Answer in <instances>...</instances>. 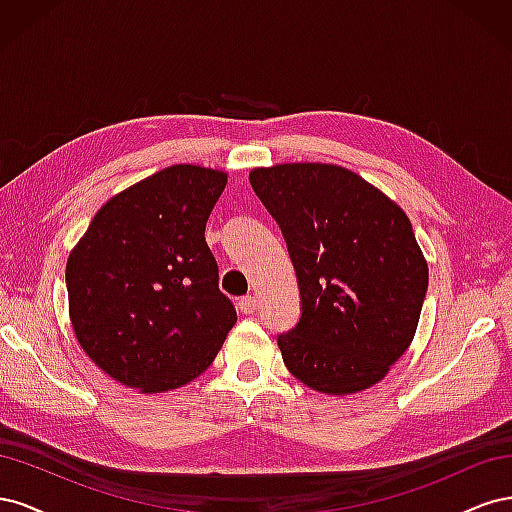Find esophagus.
I'll return each mask as SVG.
<instances>
[{
  "mask_svg": "<svg viewBox=\"0 0 512 512\" xmlns=\"http://www.w3.org/2000/svg\"><path fill=\"white\" fill-rule=\"evenodd\" d=\"M239 309L243 314H254L256 312V307H258V301H256V297H252V294H247V297H241L239 299Z\"/></svg>",
  "mask_w": 512,
  "mask_h": 512,
  "instance_id": "esophagus-1",
  "label": "esophagus"
}]
</instances>
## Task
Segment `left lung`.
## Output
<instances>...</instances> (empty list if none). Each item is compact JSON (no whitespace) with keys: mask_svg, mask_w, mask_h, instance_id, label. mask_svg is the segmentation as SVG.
I'll return each instance as SVG.
<instances>
[{"mask_svg":"<svg viewBox=\"0 0 512 512\" xmlns=\"http://www.w3.org/2000/svg\"><path fill=\"white\" fill-rule=\"evenodd\" d=\"M250 183L280 224L299 280L301 320L277 337L284 365L318 393L369 389L412 344L427 292L408 215L337 164L260 166Z\"/></svg>","mask_w":512,"mask_h":512,"instance_id":"8db88e82","label":"left lung"}]
</instances>
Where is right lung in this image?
I'll list each match as a JSON object with an SVG mask.
<instances>
[{
	"label": "right lung",
	"instance_id": "1",
	"mask_svg": "<svg viewBox=\"0 0 512 512\" xmlns=\"http://www.w3.org/2000/svg\"><path fill=\"white\" fill-rule=\"evenodd\" d=\"M224 170L175 164L108 198L66 265L70 322L115 382L164 393L213 363L237 312L205 241Z\"/></svg>",
	"mask_w": 512,
	"mask_h": 512
}]
</instances>
